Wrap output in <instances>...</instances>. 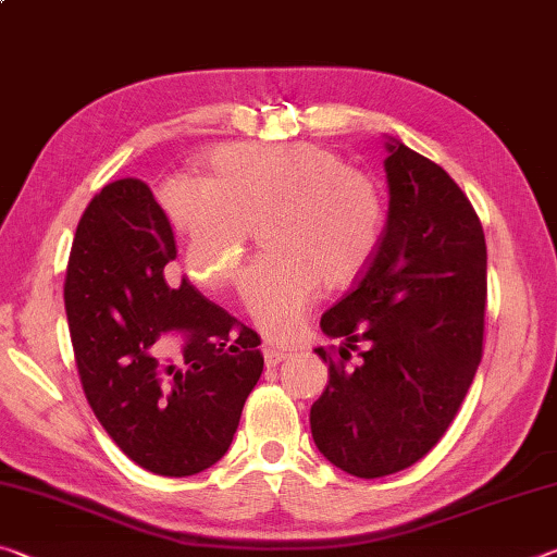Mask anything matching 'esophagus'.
Segmentation results:
<instances>
[{
    "label": "esophagus",
    "mask_w": 557,
    "mask_h": 557,
    "mask_svg": "<svg viewBox=\"0 0 557 557\" xmlns=\"http://www.w3.org/2000/svg\"><path fill=\"white\" fill-rule=\"evenodd\" d=\"M262 354H265V363L268 366H277L280 361H285V358L289 356L287 351H280V348L265 344V348H262Z\"/></svg>",
    "instance_id": "34e87169"
}]
</instances>
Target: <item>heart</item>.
I'll list each match as a JSON object with an SVG mask.
<instances>
[{"label":"heart","instance_id":"b5f03b06","mask_svg":"<svg viewBox=\"0 0 557 557\" xmlns=\"http://www.w3.org/2000/svg\"><path fill=\"white\" fill-rule=\"evenodd\" d=\"M209 172V182L182 178L164 191L186 265L203 285H223L258 225L268 252L243 275L240 295L262 332L287 342L324 285L346 287L369 268L383 231L379 186L309 143L225 145Z\"/></svg>","mask_w":557,"mask_h":557}]
</instances>
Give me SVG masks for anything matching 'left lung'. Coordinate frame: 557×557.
<instances>
[{"label":"left lung","instance_id":"8db88e82","mask_svg":"<svg viewBox=\"0 0 557 557\" xmlns=\"http://www.w3.org/2000/svg\"><path fill=\"white\" fill-rule=\"evenodd\" d=\"M388 221L354 287L326 309L342 338L329 385L309 412L317 449L346 474L379 479L412 467L445 435L482 361L486 240L445 169L385 139ZM361 343L356 370L345 361Z\"/></svg>","mask_w":557,"mask_h":557}]
</instances>
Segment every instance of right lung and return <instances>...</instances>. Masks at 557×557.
<instances>
[{"mask_svg": "<svg viewBox=\"0 0 557 557\" xmlns=\"http://www.w3.org/2000/svg\"><path fill=\"white\" fill-rule=\"evenodd\" d=\"M176 240L139 178L102 186L75 231L65 314L92 412L125 455L159 476H191L228 451L262 373L260 336L191 282L169 287ZM189 332L185 369L162 367L158 336Z\"/></svg>", "mask_w": 557, "mask_h": 557, "instance_id": "add662e5", "label": "right lung"}]
</instances>
